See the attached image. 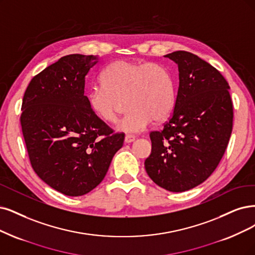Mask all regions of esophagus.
Wrapping results in <instances>:
<instances>
[{
	"label": "esophagus",
	"instance_id": "obj_1",
	"mask_svg": "<svg viewBox=\"0 0 255 255\" xmlns=\"http://www.w3.org/2000/svg\"><path fill=\"white\" fill-rule=\"evenodd\" d=\"M135 140V136L134 135H130V134H127L125 136V143L126 144H129V143H132Z\"/></svg>",
	"mask_w": 255,
	"mask_h": 255
}]
</instances>
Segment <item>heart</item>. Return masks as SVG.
I'll return each mask as SVG.
<instances>
[{"label":"heart","mask_w":255,"mask_h":255,"mask_svg":"<svg viewBox=\"0 0 255 255\" xmlns=\"http://www.w3.org/2000/svg\"><path fill=\"white\" fill-rule=\"evenodd\" d=\"M100 80L102 85L87 92L88 107L100 120L113 123L120 101L126 97L129 111L117 124L121 132H142L153 120H164L173 108V81L159 64L118 60L102 71Z\"/></svg>","instance_id":"1"}]
</instances>
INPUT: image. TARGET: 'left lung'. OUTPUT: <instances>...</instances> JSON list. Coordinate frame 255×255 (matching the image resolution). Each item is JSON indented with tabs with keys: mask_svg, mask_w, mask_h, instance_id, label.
Segmentation results:
<instances>
[{
	"mask_svg": "<svg viewBox=\"0 0 255 255\" xmlns=\"http://www.w3.org/2000/svg\"><path fill=\"white\" fill-rule=\"evenodd\" d=\"M164 56L177 65L180 84L170 119L150 133L145 169L157 186L183 192L218 167L231 135L233 106L229 85L213 66L187 51Z\"/></svg>",
	"mask_w": 255,
	"mask_h": 255,
	"instance_id": "1",
	"label": "left lung"
}]
</instances>
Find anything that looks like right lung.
<instances>
[{"label": "right lung", "instance_id": "right-lung-1", "mask_svg": "<svg viewBox=\"0 0 255 255\" xmlns=\"http://www.w3.org/2000/svg\"><path fill=\"white\" fill-rule=\"evenodd\" d=\"M98 55L69 54L46 67L25 91L21 125L34 172L68 196L93 190L124 143L88 107L85 79Z\"/></svg>", "mask_w": 255, "mask_h": 255}]
</instances>
